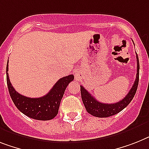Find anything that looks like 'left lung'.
I'll list each match as a JSON object with an SVG mask.
<instances>
[{
	"mask_svg": "<svg viewBox=\"0 0 149 149\" xmlns=\"http://www.w3.org/2000/svg\"><path fill=\"white\" fill-rule=\"evenodd\" d=\"M136 59H137V73L133 85L126 97L116 104H104L97 101L83 86H81L82 101L88 113L91 114L92 116L96 117H109L120 113L130 104L136 93L139 84V61L137 54H136Z\"/></svg>",
	"mask_w": 149,
	"mask_h": 149,
	"instance_id": "left-lung-1",
	"label": "left lung"
}]
</instances>
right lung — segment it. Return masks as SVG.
Here are the masks:
<instances>
[{
  "label": "right lung",
  "mask_w": 149,
  "mask_h": 149,
  "mask_svg": "<svg viewBox=\"0 0 149 149\" xmlns=\"http://www.w3.org/2000/svg\"><path fill=\"white\" fill-rule=\"evenodd\" d=\"M6 72L7 87L13 104L26 116L37 120H50L56 116L65 91L68 84L74 80L73 74L61 77L46 95L41 97L31 98L19 94L13 88L7 73L8 61Z\"/></svg>",
  "instance_id": "right-lung-1"
}]
</instances>
